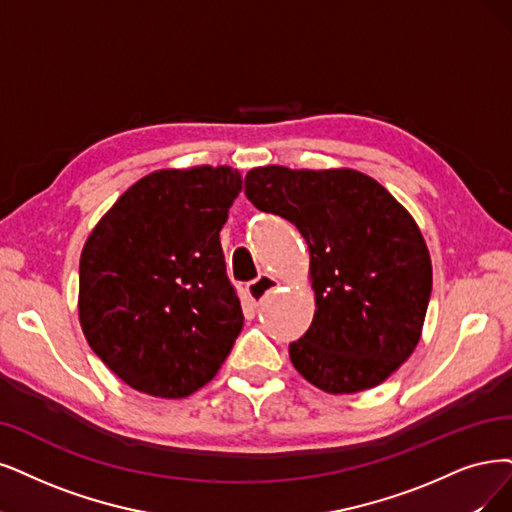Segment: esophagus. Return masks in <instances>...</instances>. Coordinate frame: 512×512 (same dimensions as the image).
Wrapping results in <instances>:
<instances>
[{"label":"esophagus","instance_id":"obj_1","mask_svg":"<svg viewBox=\"0 0 512 512\" xmlns=\"http://www.w3.org/2000/svg\"><path fill=\"white\" fill-rule=\"evenodd\" d=\"M280 287V282L274 278V276H270V274H261L257 280H253L249 287H246V295L251 297V301L255 306H259L261 301H263V297H266L268 293H272V291H276Z\"/></svg>","mask_w":512,"mask_h":512}]
</instances>
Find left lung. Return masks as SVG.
Returning a JSON list of instances; mask_svg holds the SVG:
<instances>
[{
  "instance_id": "left-lung-1",
  "label": "left lung",
  "mask_w": 512,
  "mask_h": 512,
  "mask_svg": "<svg viewBox=\"0 0 512 512\" xmlns=\"http://www.w3.org/2000/svg\"><path fill=\"white\" fill-rule=\"evenodd\" d=\"M244 192L289 219L310 249L314 318L289 344L297 373L318 390L380 386L420 344L432 263L407 208L354 168L257 166Z\"/></svg>"
}]
</instances>
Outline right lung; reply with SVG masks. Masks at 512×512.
<instances>
[{"label": "right lung", "instance_id": "add662e5", "mask_svg": "<svg viewBox=\"0 0 512 512\" xmlns=\"http://www.w3.org/2000/svg\"><path fill=\"white\" fill-rule=\"evenodd\" d=\"M240 192L232 166L162 168L92 227L80 257V327L132 390L185 399L230 354L244 316L219 232Z\"/></svg>", "mask_w": 512, "mask_h": 512}]
</instances>
